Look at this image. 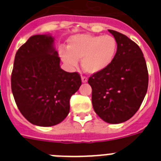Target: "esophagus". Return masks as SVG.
<instances>
[{"instance_id":"1","label":"esophagus","mask_w":161,"mask_h":161,"mask_svg":"<svg viewBox=\"0 0 161 161\" xmlns=\"http://www.w3.org/2000/svg\"><path fill=\"white\" fill-rule=\"evenodd\" d=\"M81 80L83 83H86L88 81V78L86 76H81Z\"/></svg>"}]
</instances>
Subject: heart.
<instances>
[{
    "label": "heart",
    "mask_w": 161,
    "mask_h": 161,
    "mask_svg": "<svg viewBox=\"0 0 161 161\" xmlns=\"http://www.w3.org/2000/svg\"><path fill=\"white\" fill-rule=\"evenodd\" d=\"M118 51V42L111 35H91L87 34L72 37L68 49L61 48L59 53L64 63L70 68L81 65L88 73L96 74L106 70L113 63Z\"/></svg>",
    "instance_id": "b5f03b06"
}]
</instances>
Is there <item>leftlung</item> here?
<instances>
[{"mask_svg":"<svg viewBox=\"0 0 161 161\" xmlns=\"http://www.w3.org/2000/svg\"><path fill=\"white\" fill-rule=\"evenodd\" d=\"M118 42L113 63L89 78L97 114L112 124L126 122L137 112L147 93L148 72L141 49L126 35L109 30Z\"/></svg>","mask_w":161,"mask_h":161,"instance_id":"8db88e82","label":"left lung"}]
</instances>
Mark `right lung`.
Masks as SVG:
<instances>
[{
	"instance_id": "add662e5",
	"label": "right lung",
	"mask_w": 161,
	"mask_h": 161,
	"mask_svg": "<svg viewBox=\"0 0 161 161\" xmlns=\"http://www.w3.org/2000/svg\"><path fill=\"white\" fill-rule=\"evenodd\" d=\"M49 35L31 36L17 52L11 89L18 109L30 123L52 126L70 109V98L81 85L78 72H67Z\"/></svg>"
}]
</instances>
